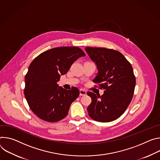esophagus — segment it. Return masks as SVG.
I'll list each match as a JSON object with an SVG mask.
<instances>
[{"label": "esophagus", "instance_id": "esophagus-1", "mask_svg": "<svg viewBox=\"0 0 160 160\" xmlns=\"http://www.w3.org/2000/svg\"><path fill=\"white\" fill-rule=\"evenodd\" d=\"M79 93H80L81 96H85L86 95V92L84 90H82V89H81L79 90Z\"/></svg>", "mask_w": 160, "mask_h": 160}]
</instances>
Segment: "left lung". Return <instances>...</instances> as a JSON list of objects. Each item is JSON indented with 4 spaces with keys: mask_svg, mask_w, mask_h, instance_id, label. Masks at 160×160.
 Here are the masks:
<instances>
[{
    "mask_svg": "<svg viewBox=\"0 0 160 160\" xmlns=\"http://www.w3.org/2000/svg\"><path fill=\"white\" fill-rule=\"evenodd\" d=\"M85 50L97 67L98 74L93 81L104 90L102 96L87 92L92 98L88 114L99 122L116 120L125 112L133 98L136 80L132 66L118 51L91 47Z\"/></svg>",
    "mask_w": 160,
    "mask_h": 160,
    "instance_id": "8db88e82",
    "label": "left lung"
}]
</instances>
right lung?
Here are the masks:
<instances>
[{
    "instance_id": "add662e5",
    "label": "right lung",
    "mask_w": 160,
    "mask_h": 160,
    "mask_svg": "<svg viewBox=\"0 0 160 160\" xmlns=\"http://www.w3.org/2000/svg\"><path fill=\"white\" fill-rule=\"evenodd\" d=\"M85 55L78 47H59L42 52L32 62L25 78L24 94L30 109L40 119L53 122L66 117L79 90L76 87L63 89L57 82Z\"/></svg>"
}]
</instances>
